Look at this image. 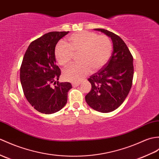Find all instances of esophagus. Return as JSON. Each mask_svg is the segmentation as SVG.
Wrapping results in <instances>:
<instances>
[{
  "label": "esophagus",
  "instance_id": "obj_1",
  "mask_svg": "<svg viewBox=\"0 0 159 159\" xmlns=\"http://www.w3.org/2000/svg\"><path fill=\"white\" fill-rule=\"evenodd\" d=\"M72 87H76L79 86L80 83H72Z\"/></svg>",
  "mask_w": 159,
  "mask_h": 159
}]
</instances>
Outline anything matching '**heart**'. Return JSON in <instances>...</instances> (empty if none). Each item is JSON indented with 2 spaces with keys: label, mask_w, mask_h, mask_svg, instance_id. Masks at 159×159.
Instances as JSON below:
<instances>
[{
  "label": "heart",
  "mask_w": 159,
  "mask_h": 159,
  "mask_svg": "<svg viewBox=\"0 0 159 159\" xmlns=\"http://www.w3.org/2000/svg\"><path fill=\"white\" fill-rule=\"evenodd\" d=\"M68 40V45L63 41L57 44L55 56L59 64L64 66L70 63L74 54H79L81 62L72 64L63 72L64 79L70 82H79L91 70H99L108 62L112 53L111 40L106 35L83 31L72 34Z\"/></svg>",
  "instance_id": "1"
}]
</instances>
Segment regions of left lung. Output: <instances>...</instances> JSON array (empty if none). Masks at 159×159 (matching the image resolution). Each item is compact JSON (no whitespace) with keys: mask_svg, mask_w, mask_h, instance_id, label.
I'll use <instances>...</instances> for the list:
<instances>
[{"mask_svg":"<svg viewBox=\"0 0 159 159\" xmlns=\"http://www.w3.org/2000/svg\"><path fill=\"white\" fill-rule=\"evenodd\" d=\"M112 39V56L88 80L91 90L85 96L87 104L96 111H114L123 104L129 93L134 77L132 55L120 36L105 29L95 28Z\"/></svg>","mask_w":159,"mask_h":159,"instance_id":"left-lung-1","label":"left lung"}]
</instances>
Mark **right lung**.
Instances as JSON below:
<instances>
[{
	"label": "right lung",
	"mask_w": 159,
	"mask_h": 159,
	"mask_svg": "<svg viewBox=\"0 0 159 159\" xmlns=\"http://www.w3.org/2000/svg\"><path fill=\"white\" fill-rule=\"evenodd\" d=\"M68 32H51L32 42L25 51L20 68V81L25 98L40 113L50 114L65 106L70 83H59L61 75L56 65L55 49Z\"/></svg>",
	"instance_id": "right-lung-1"
}]
</instances>
